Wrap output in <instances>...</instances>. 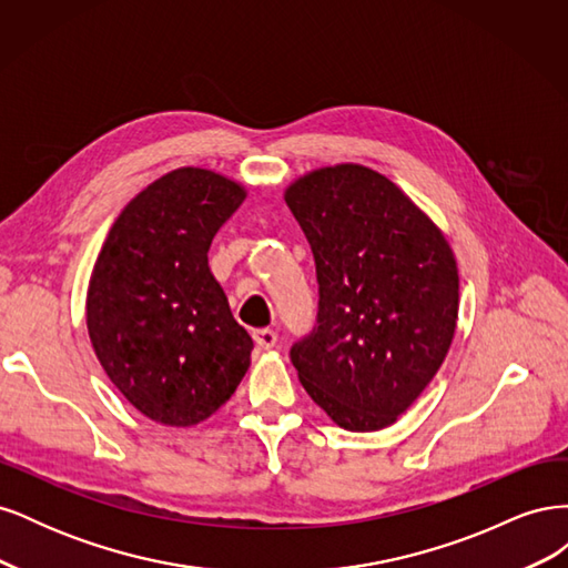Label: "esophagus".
Segmentation results:
<instances>
[{"label":"esophagus","instance_id":"34e87169","mask_svg":"<svg viewBox=\"0 0 568 568\" xmlns=\"http://www.w3.org/2000/svg\"><path fill=\"white\" fill-rule=\"evenodd\" d=\"M253 341H255L257 348L270 351V348L277 346V332H272V329H255V332H253Z\"/></svg>","mask_w":568,"mask_h":568}]
</instances>
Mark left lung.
<instances>
[{
	"mask_svg": "<svg viewBox=\"0 0 568 568\" xmlns=\"http://www.w3.org/2000/svg\"><path fill=\"white\" fill-rule=\"evenodd\" d=\"M284 201L320 282L317 326L291 348V363L334 424L379 432L419 398L450 351L455 253L436 222L367 165L311 170Z\"/></svg>",
	"mask_w": 568,
	"mask_h": 568,
	"instance_id": "obj_1",
	"label": "left lung"
}]
</instances>
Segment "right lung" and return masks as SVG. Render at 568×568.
<instances>
[{
  "instance_id": "add662e5",
  "label": "right lung",
  "mask_w": 568,
  "mask_h": 568,
  "mask_svg": "<svg viewBox=\"0 0 568 568\" xmlns=\"http://www.w3.org/2000/svg\"><path fill=\"white\" fill-rule=\"evenodd\" d=\"M246 186L209 168H178L142 189L113 222L88 286L97 359L151 422L194 426L225 405L253 341L209 267L217 230Z\"/></svg>"
}]
</instances>
